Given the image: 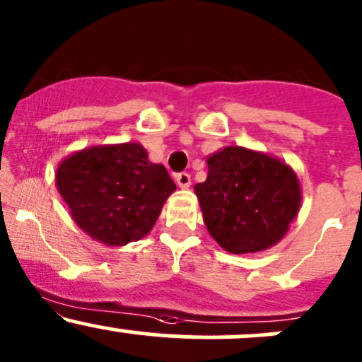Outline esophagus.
Segmentation results:
<instances>
[{
    "instance_id": "1",
    "label": "esophagus",
    "mask_w": 362,
    "mask_h": 362,
    "mask_svg": "<svg viewBox=\"0 0 362 362\" xmlns=\"http://www.w3.org/2000/svg\"><path fill=\"white\" fill-rule=\"evenodd\" d=\"M175 182H177V185L180 189H189V187H191V175H189V173H178L177 177H175Z\"/></svg>"
}]
</instances>
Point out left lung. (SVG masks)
<instances>
[{
	"instance_id": "left-lung-1",
	"label": "left lung",
	"mask_w": 362,
	"mask_h": 362,
	"mask_svg": "<svg viewBox=\"0 0 362 362\" xmlns=\"http://www.w3.org/2000/svg\"><path fill=\"white\" fill-rule=\"evenodd\" d=\"M206 163V180L194 191L220 248L243 255L277 245L302 206V187L291 166L241 146L213 152Z\"/></svg>"
}]
</instances>
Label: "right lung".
Wrapping results in <instances>:
<instances>
[{"label":"right lung","instance_id":"right-lung-1","mask_svg":"<svg viewBox=\"0 0 362 362\" xmlns=\"http://www.w3.org/2000/svg\"><path fill=\"white\" fill-rule=\"evenodd\" d=\"M55 184L76 226L105 246H124L149 234L177 191L165 166L151 163L139 142L72 152L57 166Z\"/></svg>","mask_w":362,"mask_h":362}]
</instances>
